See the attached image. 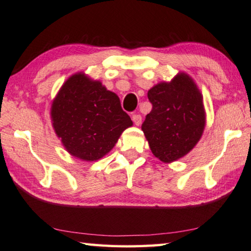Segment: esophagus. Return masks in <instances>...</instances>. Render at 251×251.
<instances>
[{"label": "esophagus", "instance_id": "esophagus-1", "mask_svg": "<svg viewBox=\"0 0 251 251\" xmlns=\"http://www.w3.org/2000/svg\"><path fill=\"white\" fill-rule=\"evenodd\" d=\"M132 120H133L135 126H140L142 124V117L140 115H133V116H132Z\"/></svg>", "mask_w": 251, "mask_h": 251}]
</instances>
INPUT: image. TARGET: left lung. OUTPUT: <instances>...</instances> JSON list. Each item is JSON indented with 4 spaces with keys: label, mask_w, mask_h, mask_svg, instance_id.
<instances>
[{
    "label": "left lung",
    "mask_w": 251,
    "mask_h": 251,
    "mask_svg": "<svg viewBox=\"0 0 251 251\" xmlns=\"http://www.w3.org/2000/svg\"><path fill=\"white\" fill-rule=\"evenodd\" d=\"M153 108L142 125L153 155L163 163L182 158L200 141L206 124L203 96L190 75L179 72L148 92Z\"/></svg>",
    "instance_id": "left-lung-1"
}]
</instances>
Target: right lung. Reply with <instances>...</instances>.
Instances as JSON below:
<instances>
[{
    "label": "right lung",
    "instance_id": "1",
    "mask_svg": "<svg viewBox=\"0 0 251 251\" xmlns=\"http://www.w3.org/2000/svg\"><path fill=\"white\" fill-rule=\"evenodd\" d=\"M52 126L67 152L84 162H96L113 149L131 118L117 94L100 81L77 72L63 83L50 108Z\"/></svg>",
    "mask_w": 251,
    "mask_h": 251
}]
</instances>
